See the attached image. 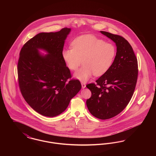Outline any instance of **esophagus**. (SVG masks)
<instances>
[{"instance_id":"obj_1","label":"esophagus","mask_w":156,"mask_h":156,"mask_svg":"<svg viewBox=\"0 0 156 156\" xmlns=\"http://www.w3.org/2000/svg\"><path fill=\"white\" fill-rule=\"evenodd\" d=\"M82 88L83 89L86 87V84L85 83H83V82H82L81 83Z\"/></svg>"}]
</instances>
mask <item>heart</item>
<instances>
[{
  "label": "heart",
  "mask_w": 156,
  "mask_h": 156,
  "mask_svg": "<svg viewBox=\"0 0 156 156\" xmlns=\"http://www.w3.org/2000/svg\"><path fill=\"white\" fill-rule=\"evenodd\" d=\"M72 48L64 49L62 59L68 68L76 71L74 77L82 82H87L94 74L96 76L105 74L111 67L116 55V47L111 43L93 35H83L76 38Z\"/></svg>",
  "instance_id": "heart-1"
}]
</instances>
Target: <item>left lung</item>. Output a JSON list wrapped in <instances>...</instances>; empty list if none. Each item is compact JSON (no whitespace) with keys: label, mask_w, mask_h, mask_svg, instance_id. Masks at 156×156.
<instances>
[{"label":"left lung","mask_w":156,"mask_h":156,"mask_svg":"<svg viewBox=\"0 0 156 156\" xmlns=\"http://www.w3.org/2000/svg\"><path fill=\"white\" fill-rule=\"evenodd\" d=\"M100 32L116 44L117 52L111 67L97 80V85H87L92 95L86 103L94 116L105 120L118 115L130 102L137 83L138 64L133 48L125 38Z\"/></svg>","instance_id":"1"}]
</instances>
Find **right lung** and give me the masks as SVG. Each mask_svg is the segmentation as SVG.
<instances>
[{
	"instance_id": "add662e5",
	"label": "right lung",
	"mask_w": 156,
	"mask_h": 156,
	"mask_svg": "<svg viewBox=\"0 0 156 156\" xmlns=\"http://www.w3.org/2000/svg\"><path fill=\"white\" fill-rule=\"evenodd\" d=\"M71 31L40 33L23 46L17 64L19 88L27 103L47 117L59 115L81 89L78 80H71L62 57L65 40ZM47 52L41 55L39 50Z\"/></svg>"
}]
</instances>
